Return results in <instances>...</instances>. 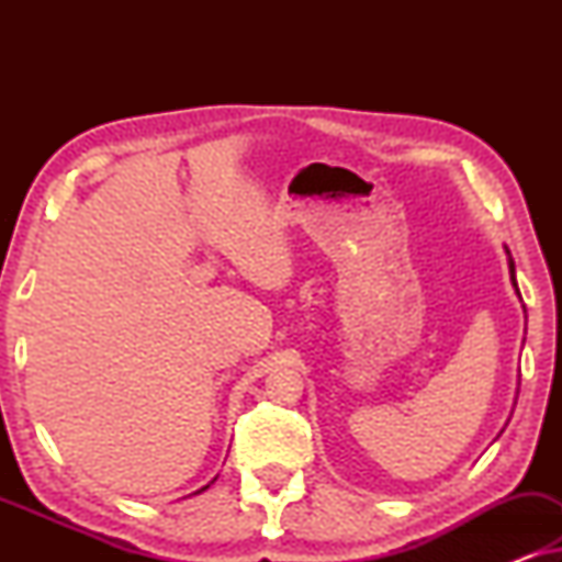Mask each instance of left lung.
I'll use <instances>...</instances> for the list:
<instances>
[{
    "label": "left lung",
    "instance_id": "1",
    "mask_svg": "<svg viewBox=\"0 0 562 562\" xmlns=\"http://www.w3.org/2000/svg\"><path fill=\"white\" fill-rule=\"evenodd\" d=\"M506 256H509V250H506ZM509 273H512V283H514V286H517V279H514V260H512V256H509ZM517 294H519V289H517Z\"/></svg>",
    "mask_w": 562,
    "mask_h": 562
}]
</instances>
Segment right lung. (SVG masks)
Returning a JSON list of instances; mask_svg holds the SVG:
<instances>
[{
  "label": "right lung",
  "instance_id": "right-lung-1",
  "mask_svg": "<svg viewBox=\"0 0 562 562\" xmlns=\"http://www.w3.org/2000/svg\"><path fill=\"white\" fill-rule=\"evenodd\" d=\"M204 488H210V486H204ZM204 488H202V491H204Z\"/></svg>",
  "mask_w": 562,
  "mask_h": 562
}]
</instances>
